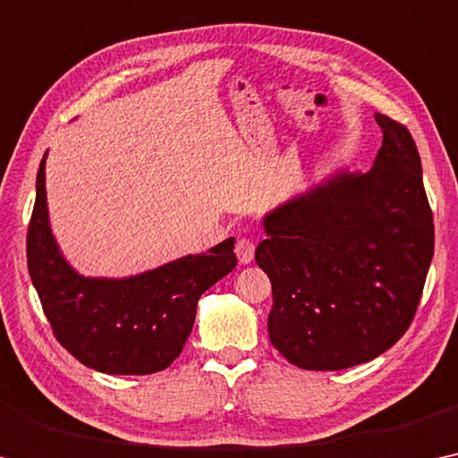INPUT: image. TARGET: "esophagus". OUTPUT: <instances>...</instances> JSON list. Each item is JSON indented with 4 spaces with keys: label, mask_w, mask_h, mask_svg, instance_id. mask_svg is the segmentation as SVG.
I'll return each mask as SVG.
<instances>
[{
    "label": "esophagus",
    "mask_w": 458,
    "mask_h": 458,
    "mask_svg": "<svg viewBox=\"0 0 458 458\" xmlns=\"http://www.w3.org/2000/svg\"><path fill=\"white\" fill-rule=\"evenodd\" d=\"M253 251H256V245H253L251 239L239 237L235 243V253L239 258V264H250L253 259Z\"/></svg>",
    "instance_id": "obj_1"
}]
</instances>
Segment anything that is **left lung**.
Wrapping results in <instances>:
<instances>
[{"label":"left lung","mask_w":458,"mask_h":458,"mask_svg":"<svg viewBox=\"0 0 458 458\" xmlns=\"http://www.w3.org/2000/svg\"><path fill=\"white\" fill-rule=\"evenodd\" d=\"M369 172L340 170L264 216L256 262L272 283L268 334L288 362L342 370L389 350L411 326L434 256L418 147L375 114Z\"/></svg>","instance_id":"8db88e82"}]
</instances>
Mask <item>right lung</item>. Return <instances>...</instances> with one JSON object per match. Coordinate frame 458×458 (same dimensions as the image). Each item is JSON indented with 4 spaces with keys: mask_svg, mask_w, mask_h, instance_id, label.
<instances>
[{
    "mask_svg": "<svg viewBox=\"0 0 458 458\" xmlns=\"http://www.w3.org/2000/svg\"><path fill=\"white\" fill-rule=\"evenodd\" d=\"M47 153L28 225V272L53 334L69 354L106 375L170 367L192 332L202 293L235 268V239L126 278L83 276L67 262L48 223Z\"/></svg>",
    "mask_w": 458,
    "mask_h": 458,
    "instance_id": "add662e5",
    "label": "right lung"
}]
</instances>
